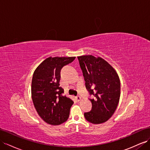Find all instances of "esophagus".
Instances as JSON below:
<instances>
[{
  "instance_id": "obj_1",
  "label": "esophagus",
  "mask_w": 150,
  "mask_h": 150,
  "mask_svg": "<svg viewBox=\"0 0 150 150\" xmlns=\"http://www.w3.org/2000/svg\"><path fill=\"white\" fill-rule=\"evenodd\" d=\"M81 99V98L80 96H76V100H78V101H80Z\"/></svg>"
}]
</instances>
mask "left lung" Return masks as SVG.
I'll return each instance as SVG.
<instances>
[{"mask_svg": "<svg viewBox=\"0 0 150 150\" xmlns=\"http://www.w3.org/2000/svg\"><path fill=\"white\" fill-rule=\"evenodd\" d=\"M83 71L85 86L92 103L91 110L84 114L92 124L106 122L114 114L120 95V83L118 74L110 64L101 57L93 55L78 57Z\"/></svg>", "mask_w": 150, "mask_h": 150, "instance_id": "left-lung-1", "label": "left lung"}]
</instances>
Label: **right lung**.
Listing matches in <instances>:
<instances>
[{
  "label": "right lung",
  "instance_id": "right-lung-1",
  "mask_svg": "<svg viewBox=\"0 0 150 150\" xmlns=\"http://www.w3.org/2000/svg\"><path fill=\"white\" fill-rule=\"evenodd\" d=\"M75 57H48L35 69L31 82V97L39 116L47 124L60 125L68 119L74 102L63 95L60 86V70Z\"/></svg>",
  "mask_w": 150,
  "mask_h": 150
}]
</instances>
